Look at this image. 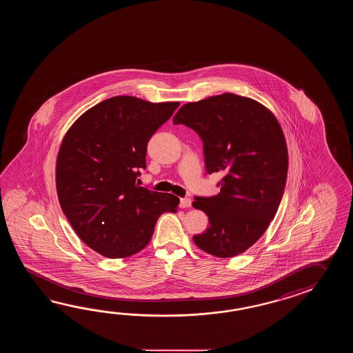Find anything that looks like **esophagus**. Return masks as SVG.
<instances>
[{"mask_svg": "<svg viewBox=\"0 0 353 353\" xmlns=\"http://www.w3.org/2000/svg\"><path fill=\"white\" fill-rule=\"evenodd\" d=\"M192 205L190 198H181L180 199V208H189Z\"/></svg>", "mask_w": 353, "mask_h": 353, "instance_id": "esophagus-1", "label": "esophagus"}]
</instances>
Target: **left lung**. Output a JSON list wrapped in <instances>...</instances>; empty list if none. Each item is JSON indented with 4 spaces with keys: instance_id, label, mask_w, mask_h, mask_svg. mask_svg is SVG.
I'll return each mask as SVG.
<instances>
[{
    "instance_id": "obj_1",
    "label": "left lung",
    "mask_w": 353,
    "mask_h": 353,
    "mask_svg": "<svg viewBox=\"0 0 353 353\" xmlns=\"http://www.w3.org/2000/svg\"><path fill=\"white\" fill-rule=\"evenodd\" d=\"M173 123L201 137L207 174H223L217 195L194 196L210 221L195 245L216 257L240 255L263 236L284 194L288 150L278 120L254 99L225 93L180 107Z\"/></svg>"
}]
</instances>
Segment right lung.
<instances>
[{"instance_id":"add662e5","label":"right lung","mask_w":353,"mask_h":353,"mask_svg":"<svg viewBox=\"0 0 353 353\" xmlns=\"http://www.w3.org/2000/svg\"><path fill=\"white\" fill-rule=\"evenodd\" d=\"M179 102L117 96L90 108L69 128L57 160L60 207L79 239L98 254L122 259L150 242L159 217L179 198L136 183L148 143Z\"/></svg>"}]
</instances>
